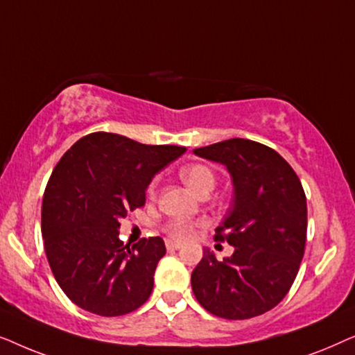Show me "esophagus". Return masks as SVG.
Here are the masks:
<instances>
[{
	"instance_id": "obj_1",
	"label": "esophagus",
	"mask_w": 355,
	"mask_h": 355,
	"mask_svg": "<svg viewBox=\"0 0 355 355\" xmlns=\"http://www.w3.org/2000/svg\"><path fill=\"white\" fill-rule=\"evenodd\" d=\"M166 249L178 250V249H181V244H179V242H174V241H166Z\"/></svg>"
}]
</instances>
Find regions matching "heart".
Listing matches in <instances>:
<instances>
[{
    "mask_svg": "<svg viewBox=\"0 0 355 355\" xmlns=\"http://www.w3.org/2000/svg\"><path fill=\"white\" fill-rule=\"evenodd\" d=\"M181 179L187 184L189 189L197 196H203V193H210L216 184V176L205 164H191V166H186L181 169ZM158 191V181L155 179L152 184L148 186V196L155 197ZM197 225L193 221L184 220V218H176V220H171L164 227V231L168 232L173 239L178 241H186L189 237L193 236L196 232Z\"/></svg>",
    "mask_w": 355,
    "mask_h": 355,
    "instance_id": "1",
    "label": "heart"
}]
</instances>
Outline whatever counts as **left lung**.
Returning a JSON list of instances; mask_svg holds the SVG:
<instances>
[{
    "label": "left lung",
    "mask_w": 355,
    "mask_h": 355,
    "mask_svg": "<svg viewBox=\"0 0 355 355\" xmlns=\"http://www.w3.org/2000/svg\"><path fill=\"white\" fill-rule=\"evenodd\" d=\"M193 153L225 164L234 198L216 241L234 254L216 260L203 250L192 271L198 304L216 317L247 320L276 307L289 293L305 250L307 200L297 174L273 148L247 139H230Z\"/></svg>",
    "instance_id": "1"
}]
</instances>
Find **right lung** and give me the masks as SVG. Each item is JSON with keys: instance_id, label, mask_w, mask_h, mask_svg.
Masks as SVG:
<instances>
[{"instance_id": "right-lung-1", "label": "right lung", "mask_w": 355, "mask_h": 355, "mask_svg": "<svg viewBox=\"0 0 355 355\" xmlns=\"http://www.w3.org/2000/svg\"><path fill=\"white\" fill-rule=\"evenodd\" d=\"M184 152L94 132L58 162L43 193L42 236L55 279L80 309L119 317L147 302L166 247L162 237L124 245L119 220L145 205L155 174Z\"/></svg>"}]
</instances>
